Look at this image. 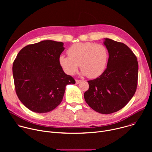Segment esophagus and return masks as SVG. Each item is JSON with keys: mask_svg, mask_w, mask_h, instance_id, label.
<instances>
[{"mask_svg": "<svg viewBox=\"0 0 152 152\" xmlns=\"http://www.w3.org/2000/svg\"><path fill=\"white\" fill-rule=\"evenodd\" d=\"M80 82H81V80H77V79H76V83H77V84H78V83H79Z\"/></svg>", "mask_w": 152, "mask_h": 152, "instance_id": "34e87169", "label": "esophagus"}]
</instances>
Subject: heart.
<instances>
[{"mask_svg":"<svg viewBox=\"0 0 152 152\" xmlns=\"http://www.w3.org/2000/svg\"><path fill=\"white\" fill-rule=\"evenodd\" d=\"M67 53L69 56L61 55L58 61L64 72L69 75H75L80 66L83 75L93 79L100 76L106 69L108 52L103 45L77 42L68 49Z\"/></svg>","mask_w":152,"mask_h":152,"instance_id":"obj_1","label":"heart"}]
</instances>
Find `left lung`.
Returning a JSON list of instances; mask_svg holds the SVG:
<instances>
[{
	"instance_id": "obj_1",
	"label": "left lung",
	"mask_w": 152,
	"mask_h": 152,
	"mask_svg": "<svg viewBox=\"0 0 152 152\" xmlns=\"http://www.w3.org/2000/svg\"><path fill=\"white\" fill-rule=\"evenodd\" d=\"M109 53L107 68L95 79L88 80L85 100L95 111L109 114L124 107L135 93L138 63L133 52L123 42L110 38L103 42Z\"/></svg>"
}]
</instances>
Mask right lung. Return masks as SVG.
Instances as JSON below:
<instances>
[{
  "label": "right lung",
  "mask_w": 152,
  "mask_h": 152,
  "mask_svg": "<svg viewBox=\"0 0 152 152\" xmlns=\"http://www.w3.org/2000/svg\"><path fill=\"white\" fill-rule=\"evenodd\" d=\"M63 45L62 42L52 40L28 45L18 52L13 62L17 97L34 113L53 110L62 102L66 85L76 83L59 65Z\"/></svg>",
  "instance_id": "1"
}]
</instances>
